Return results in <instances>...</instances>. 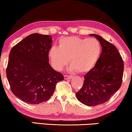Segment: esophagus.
<instances>
[{"mask_svg":"<svg viewBox=\"0 0 132 132\" xmlns=\"http://www.w3.org/2000/svg\"><path fill=\"white\" fill-rule=\"evenodd\" d=\"M72 78V76H68V75L64 76V78L65 79H71Z\"/></svg>","mask_w":132,"mask_h":132,"instance_id":"1","label":"esophagus"}]
</instances>
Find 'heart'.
Wrapping results in <instances>:
<instances>
[{"mask_svg": "<svg viewBox=\"0 0 132 132\" xmlns=\"http://www.w3.org/2000/svg\"><path fill=\"white\" fill-rule=\"evenodd\" d=\"M102 51L100 42L96 39L68 36L59 40V47L50 48L48 57L53 68L57 71L63 70L69 63L70 71L86 73L97 63Z\"/></svg>", "mask_w": 132, "mask_h": 132, "instance_id": "1", "label": "heart"}]
</instances>
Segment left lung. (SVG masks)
Masks as SVG:
<instances>
[{
	"mask_svg": "<svg viewBox=\"0 0 132 132\" xmlns=\"http://www.w3.org/2000/svg\"><path fill=\"white\" fill-rule=\"evenodd\" d=\"M99 40L102 53L94 68L84 75L82 87L76 93L81 103L93 106L105 103L120 88L124 63L114 45L96 34H91Z\"/></svg>",
	"mask_w": 132,
	"mask_h": 132,
	"instance_id": "left-lung-1",
	"label": "left lung"
}]
</instances>
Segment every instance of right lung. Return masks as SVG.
I'll use <instances>...</instances> for the list:
<instances>
[{"label": "right lung", "instance_id": "1", "mask_svg": "<svg viewBox=\"0 0 132 132\" xmlns=\"http://www.w3.org/2000/svg\"><path fill=\"white\" fill-rule=\"evenodd\" d=\"M52 42L50 35L33 33L11 50L7 79L13 94L24 102L35 105L47 101L57 83L64 79L48 62Z\"/></svg>", "mask_w": 132, "mask_h": 132}]
</instances>
